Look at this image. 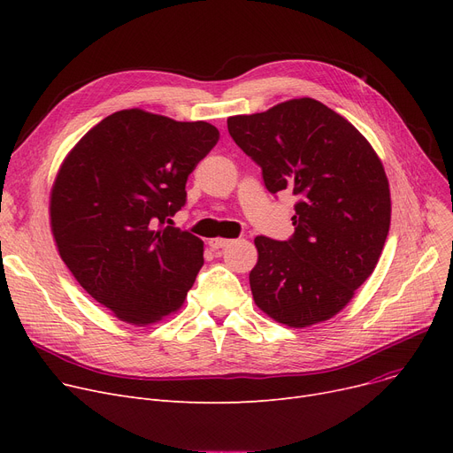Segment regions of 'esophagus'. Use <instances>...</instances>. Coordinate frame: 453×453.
<instances>
[{"instance_id":"esophagus-1","label":"esophagus","mask_w":453,"mask_h":453,"mask_svg":"<svg viewBox=\"0 0 453 453\" xmlns=\"http://www.w3.org/2000/svg\"><path fill=\"white\" fill-rule=\"evenodd\" d=\"M229 242H231L229 239H222V236H217V239H209V241H207V244H209L212 250H222V248H226Z\"/></svg>"}]
</instances>
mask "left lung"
<instances>
[{
  "mask_svg": "<svg viewBox=\"0 0 453 453\" xmlns=\"http://www.w3.org/2000/svg\"><path fill=\"white\" fill-rule=\"evenodd\" d=\"M233 141L272 195L288 190L294 234L257 236L250 273L255 304L288 326L336 316L374 272L391 224L389 181L369 141L316 99L227 119Z\"/></svg>",
  "mask_w": 453,
  "mask_h": 453,
  "instance_id": "1",
  "label": "left lung"
}]
</instances>
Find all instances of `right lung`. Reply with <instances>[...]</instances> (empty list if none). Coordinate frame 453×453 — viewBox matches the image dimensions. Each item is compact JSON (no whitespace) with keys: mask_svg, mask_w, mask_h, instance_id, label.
<instances>
[{"mask_svg":"<svg viewBox=\"0 0 453 453\" xmlns=\"http://www.w3.org/2000/svg\"><path fill=\"white\" fill-rule=\"evenodd\" d=\"M209 123L121 110L93 127L57 174L50 214L58 253L115 318L150 325L183 304L203 242L173 227L185 183L217 145Z\"/></svg>","mask_w":453,"mask_h":453,"instance_id":"right-lung-1","label":"right lung"}]
</instances>
